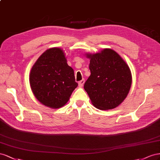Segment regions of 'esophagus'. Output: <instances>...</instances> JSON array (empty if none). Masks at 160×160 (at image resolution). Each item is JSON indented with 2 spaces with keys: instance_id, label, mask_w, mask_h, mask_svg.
Listing matches in <instances>:
<instances>
[{
  "instance_id": "1",
  "label": "esophagus",
  "mask_w": 160,
  "mask_h": 160,
  "mask_svg": "<svg viewBox=\"0 0 160 160\" xmlns=\"http://www.w3.org/2000/svg\"><path fill=\"white\" fill-rule=\"evenodd\" d=\"M84 82H85L84 79H82V80H80V81L79 82H78V86H80V87H82V86H83Z\"/></svg>"
}]
</instances>
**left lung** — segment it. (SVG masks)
I'll list each match as a JSON object with an SVG mask.
<instances>
[{
	"mask_svg": "<svg viewBox=\"0 0 160 160\" xmlns=\"http://www.w3.org/2000/svg\"><path fill=\"white\" fill-rule=\"evenodd\" d=\"M91 74L84 85L93 105L100 110L115 108L125 99L132 82L128 65L116 52L104 49L87 54Z\"/></svg>",
	"mask_w": 160,
	"mask_h": 160,
	"instance_id": "obj_1",
	"label": "left lung"
}]
</instances>
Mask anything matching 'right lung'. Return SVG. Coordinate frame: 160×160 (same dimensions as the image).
Masks as SVG:
<instances>
[{"instance_id": "obj_1", "label": "right lung", "mask_w": 160, "mask_h": 160, "mask_svg": "<svg viewBox=\"0 0 160 160\" xmlns=\"http://www.w3.org/2000/svg\"><path fill=\"white\" fill-rule=\"evenodd\" d=\"M29 82L39 101L45 106L58 108L64 106L78 86L74 70L68 65L63 50H46L32 67Z\"/></svg>"}]
</instances>
